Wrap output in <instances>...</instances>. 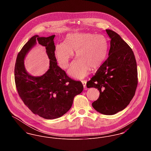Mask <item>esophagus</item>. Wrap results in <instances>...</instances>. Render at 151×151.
<instances>
[{"instance_id":"esophagus-1","label":"esophagus","mask_w":151,"mask_h":151,"mask_svg":"<svg viewBox=\"0 0 151 151\" xmlns=\"http://www.w3.org/2000/svg\"><path fill=\"white\" fill-rule=\"evenodd\" d=\"M81 83H82V84H83V86H84V89H86V81H85V80H83V81H81Z\"/></svg>"}]
</instances>
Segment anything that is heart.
I'll return each mask as SVG.
<instances>
[{
    "instance_id": "1",
    "label": "heart",
    "mask_w": 151,
    "mask_h": 151,
    "mask_svg": "<svg viewBox=\"0 0 151 151\" xmlns=\"http://www.w3.org/2000/svg\"><path fill=\"white\" fill-rule=\"evenodd\" d=\"M108 42L101 35L91 33H70L66 41L58 43L55 53L60 65L65 68L76 51L78 58L72 62L68 72L73 78L81 79L90 70L100 67L108 54Z\"/></svg>"
}]
</instances>
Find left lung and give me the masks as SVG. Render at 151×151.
<instances>
[{
  "label": "left lung",
  "instance_id": "1",
  "mask_svg": "<svg viewBox=\"0 0 151 151\" xmlns=\"http://www.w3.org/2000/svg\"><path fill=\"white\" fill-rule=\"evenodd\" d=\"M106 32L110 38L109 57L86 86L100 92L93 108L102 114L113 115L126 108L134 96L137 71L134 52L127 43L115 32Z\"/></svg>",
  "mask_w": 151,
  "mask_h": 151
}]
</instances>
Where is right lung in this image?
I'll return each mask as SVG.
<instances>
[{"label":"right lung","mask_w":151,"mask_h":151,"mask_svg":"<svg viewBox=\"0 0 151 151\" xmlns=\"http://www.w3.org/2000/svg\"><path fill=\"white\" fill-rule=\"evenodd\" d=\"M55 36L31 37L18 54L14 66L15 84L20 98L34 114L46 119L64 115L71 108L75 96L83 90L81 81L70 78L58 65ZM37 43L45 47L50 59V68L40 77L29 74L24 65L27 54Z\"/></svg>","instance_id":"add662e5"}]
</instances>
